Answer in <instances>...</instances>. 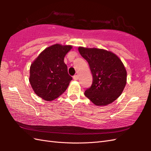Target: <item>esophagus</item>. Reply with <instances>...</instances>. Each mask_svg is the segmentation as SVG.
Returning a JSON list of instances; mask_svg holds the SVG:
<instances>
[{"mask_svg": "<svg viewBox=\"0 0 151 151\" xmlns=\"http://www.w3.org/2000/svg\"><path fill=\"white\" fill-rule=\"evenodd\" d=\"M73 79L75 80V81H77L78 79V75H75L73 76Z\"/></svg>", "mask_w": 151, "mask_h": 151, "instance_id": "34e87169", "label": "esophagus"}]
</instances>
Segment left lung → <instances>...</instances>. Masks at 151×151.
<instances>
[{
  "label": "left lung",
  "instance_id": "1",
  "mask_svg": "<svg viewBox=\"0 0 151 151\" xmlns=\"http://www.w3.org/2000/svg\"><path fill=\"white\" fill-rule=\"evenodd\" d=\"M78 49L88 62L93 75L92 85L84 92L85 95L96 106L112 103L127 84V73L123 63L111 51L83 47Z\"/></svg>",
  "mask_w": 151,
  "mask_h": 151
}]
</instances>
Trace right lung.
<instances>
[{
	"label": "right lung",
	"instance_id": "right-lung-1",
	"mask_svg": "<svg viewBox=\"0 0 151 151\" xmlns=\"http://www.w3.org/2000/svg\"><path fill=\"white\" fill-rule=\"evenodd\" d=\"M72 48V45H52L44 49L32 63L29 82L38 97L51 101L66 90L72 77L67 72L64 58Z\"/></svg>",
	"mask_w": 151,
	"mask_h": 151
}]
</instances>
